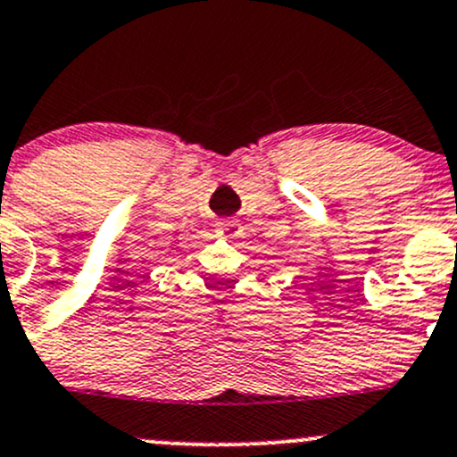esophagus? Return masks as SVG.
I'll use <instances>...</instances> for the list:
<instances>
[{
    "mask_svg": "<svg viewBox=\"0 0 457 457\" xmlns=\"http://www.w3.org/2000/svg\"><path fill=\"white\" fill-rule=\"evenodd\" d=\"M219 232L223 234L225 238H238L241 237V223L238 220H220L219 223Z\"/></svg>",
    "mask_w": 457,
    "mask_h": 457,
    "instance_id": "34e87169",
    "label": "esophagus"
}]
</instances>
